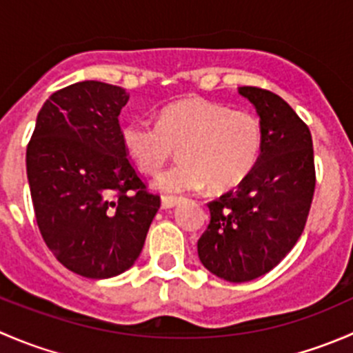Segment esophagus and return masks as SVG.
<instances>
[{
	"instance_id": "1",
	"label": "esophagus",
	"mask_w": 353,
	"mask_h": 353,
	"mask_svg": "<svg viewBox=\"0 0 353 353\" xmlns=\"http://www.w3.org/2000/svg\"><path fill=\"white\" fill-rule=\"evenodd\" d=\"M177 203H179V198L177 196H162V208L163 210L172 208V206H176Z\"/></svg>"
}]
</instances>
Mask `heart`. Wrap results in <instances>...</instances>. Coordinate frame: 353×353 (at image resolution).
<instances>
[{"label": "heart", "instance_id": "heart-1", "mask_svg": "<svg viewBox=\"0 0 353 353\" xmlns=\"http://www.w3.org/2000/svg\"><path fill=\"white\" fill-rule=\"evenodd\" d=\"M124 148L138 169L155 174L177 148L181 160L157 177L165 193L225 191L241 184L258 163L263 128L245 110L206 99H183L160 109L157 123L134 117L121 128Z\"/></svg>", "mask_w": 353, "mask_h": 353}]
</instances>
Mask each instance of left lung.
<instances>
[{
  "label": "left lung",
  "mask_w": 353,
  "mask_h": 353,
  "mask_svg": "<svg viewBox=\"0 0 353 353\" xmlns=\"http://www.w3.org/2000/svg\"><path fill=\"white\" fill-rule=\"evenodd\" d=\"M259 114L263 147L248 177L208 203L210 223L198 239L208 272L243 283L265 275L304 232L316 188L314 150L307 124L273 92L241 87Z\"/></svg>",
  "instance_id": "obj_1"
}]
</instances>
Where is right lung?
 Returning a JSON list of instances; mask_svg holds the SVG:
<instances>
[{"mask_svg":"<svg viewBox=\"0 0 353 353\" xmlns=\"http://www.w3.org/2000/svg\"><path fill=\"white\" fill-rule=\"evenodd\" d=\"M130 95L87 80L54 92L39 110L27 145L35 220L49 251L87 279L133 266L160 208L121 140Z\"/></svg>","mask_w":353,"mask_h":353,"instance_id":"obj_1","label":"right lung"}]
</instances>
